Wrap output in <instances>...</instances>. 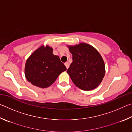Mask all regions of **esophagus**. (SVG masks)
Instances as JSON below:
<instances>
[{"label": "esophagus", "instance_id": "34e87169", "mask_svg": "<svg viewBox=\"0 0 132 132\" xmlns=\"http://www.w3.org/2000/svg\"><path fill=\"white\" fill-rule=\"evenodd\" d=\"M64 65L66 66L67 69H68L69 67V62H66V63H64Z\"/></svg>", "mask_w": 132, "mask_h": 132}]
</instances>
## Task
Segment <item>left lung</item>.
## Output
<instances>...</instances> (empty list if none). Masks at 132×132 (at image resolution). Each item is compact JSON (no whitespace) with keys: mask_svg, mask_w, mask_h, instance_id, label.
<instances>
[{"mask_svg":"<svg viewBox=\"0 0 132 132\" xmlns=\"http://www.w3.org/2000/svg\"><path fill=\"white\" fill-rule=\"evenodd\" d=\"M68 47L73 55V62L67 73L73 83L85 91L97 88L105 73L104 60L100 53L86 43L68 45Z\"/></svg>","mask_w":132,"mask_h":132,"instance_id":"8db88e82","label":"left lung"}]
</instances>
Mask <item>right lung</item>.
I'll return each mask as SVG.
<instances>
[{
	"label": "right lung",
	"instance_id": "add662e5",
	"mask_svg": "<svg viewBox=\"0 0 132 132\" xmlns=\"http://www.w3.org/2000/svg\"><path fill=\"white\" fill-rule=\"evenodd\" d=\"M52 52V47L42 45L27 60L24 70L26 78L34 86L42 88L48 87L66 70L59 57Z\"/></svg>",
	"mask_w": 132,
	"mask_h": 132
}]
</instances>
